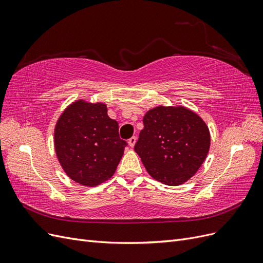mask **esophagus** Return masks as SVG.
I'll use <instances>...</instances> for the list:
<instances>
[{"mask_svg":"<svg viewBox=\"0 0 263 263\" xmlns=\"http://www.w3.org/2000/svg\"><path fill=\"white\" fill-rule=\"evenodd\" d=\"M136 140H137V138L135 137V136H133L132 138H129V139H128V145L133 148V147L135 146V144H136Z\"/></svg>","mask_w":263,"mask_h":263,"instance_id":"1","label":"esophagus"}]
</instances>
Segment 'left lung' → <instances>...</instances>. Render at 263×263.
Instances as JSON below:
<instances>
[{
	"mask_svg": "<svg viewBox=\"0 0 263 263\" xmlns=\"http://www.w3.org/2000/svg\"><path fill=\"white\" fill-rule=\"evenodd\" d=\"M210 146L209 127L193 110L160 105L145 114L135 151L155 180L177 186L201 168Z\"/></svg>",
	"mask_w": 263,
	"mask_h": 263,
	"instance_id": "1",
	"label": "left lung"
}]
</instances>
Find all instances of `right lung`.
<instances>
[{"mask_svg":"<svg viewBox=\"0 0 263 263\" xmlns=\"http://www.w3.org/2000/svg\"><path fill=\"white\" fill-rule=\"evenodd\" d=\"M54 150L67 176L84 186L112 178L127 142L104 103L79 100L70 104L54 127Z\"/></svg>","mask_w":263,"mask_h":263,"instance_id":"obj_1","label":"right lung"}]
</instances>
